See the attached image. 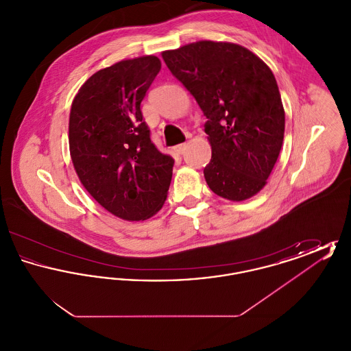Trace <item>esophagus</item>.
I'll return each instance as SVG.
<instances>
[{"label": "esophagus", "mask_w": 351, "mask_h": 351, "mask_svg": "<svg viewBox=\"0 0 351 351\" xmlns=\"http://www.w3.org/2000/svg\"><path fill=\"white\" fill-rule=\"evenodd\" d=\"M185 149H186V145H185V143H180V145L175 146V149H173V150L176 151L178 154H184Z\"/></svg>", "instance_id": "1"}]
</instances>
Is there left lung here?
<instances>
[{"mask_svg":"<svg viewBox=\"0 0 351 351\" xmlns=\"http://www.w3.org/2000/svg\"><path fill=\"white\" fill-rule=\"evenodd\" d=\"M162 56L208 118L212 159L204 168L206 184L226 200L255 196L267 184L283 145L285 114L272 71L230 42L199 40Z\"/></svg>","mask_w":351,"mask_h":351,"instance_id":"left-lung-1","label":"left lung"}]
</instances>
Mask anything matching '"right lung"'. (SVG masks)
Returning <instances> with one entry per match:
<instances>
[{"label": "right lung", "mask_w": 351, "mask_h": 351, "mask_svg": "<svg viewBox=\"0 0 351 351\" xmlns=\"http://www.w3.org/2000/svg\"><path fill=\"white\" fill-rule=\"evenodd\" d=\"M154 55L93 73L72 101L68 126L75 171L89 195L125 221L156 215L167 199L173 159L151 142L141 102L160 71Z\"/></svg>", "instance_id": "1"}]
</instances>
